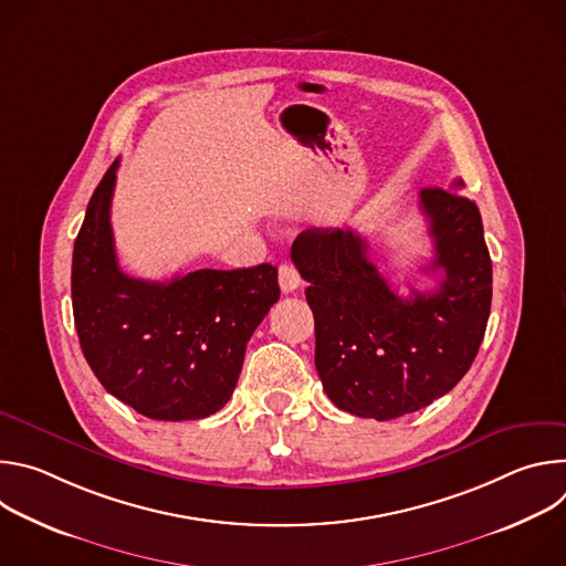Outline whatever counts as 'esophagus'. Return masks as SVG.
Instances as JSON below:
<instances>
[{
  "label": "esophagus",
  "mask_w": 566,
  "mask_h": 566,
  "mask_svg": "<svg viewBox=\"0 0 566 566\" xmlns=\"http://www.w3.org/2000/svg\"><path fill=\"white\" fill-rule=\"evenodd\" d=\"M277 280H280V289L284 291V293H293V291H297V286H300V273H297V269L293 266V264H282L280 266V271H277Z\"/></svg>",
  "instance_id": "obj_1"
}]
</instances>
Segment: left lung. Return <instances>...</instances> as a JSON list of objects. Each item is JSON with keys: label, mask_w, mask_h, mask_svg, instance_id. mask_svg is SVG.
<instances>
[{"label": "left lung", "mask_w": 566, "mask_h": 566, "mask_svg": "<svg viewBox=\"0 0 566 566\" xmlns=\"http://www.w3.org/2000/svg\"><path fill=\"white\" fill-rule=\"evenodd\" d=\"M421 190L439 289L400 297L367 258L354 228L297 234L291 260L308 282L315 317V369L336 408L376 421L417 412L448 394L470 369L486 334L493 262L474 201Z\"/></svg>", "instance_id": "8db88e82"}]
</instances>
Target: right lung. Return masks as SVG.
I'll return each mask as SVG.
<instances>
[{"instance_id":"1","label":"right lung","mask_w":566,"mask_h":566,"mask_svg":"<svg viewBox=\"0 0 566 566\" xmlns=\"http://www.w3.org/2000/svg\"><path fill=\"white\" fill-rule=\"evenodd\" d=\"M118 160L73 244L71 300L83 354L101 385L156 421H197L234 391L247 345L280 300L277 269H201L170 282L120 271L112 234Z\"/></svg>"}]
</instances>
